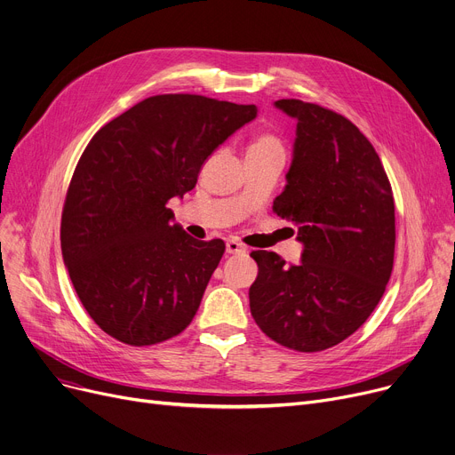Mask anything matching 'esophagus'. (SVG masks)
<instances>
[{
    "mask_svg": "<svg viewBox=\"0 0 455 455\" xmlns=\"http://www.w3.org/2000/svg\"><path fill=\"white\" fill-rule=\"evenodd\" d=\"M243 252H245V247L237 243L235 239L227 241V254H243Z\"/></svg>",
    "mask_w": 455,
    "mask_h": 455,
    "instance_id": "1",
    "label": "esophagus"
}]
</instances>
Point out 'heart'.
<instances>
[{"label": "heart", "instance_id": "1", "mask_svg": "<svg viewBox=\"0 0 455 455\" xmlns=\"http://www.w3.org/2000/svg\"><path fill=\"white\" fill-rule=\"evenodd\" d=\"M285 154V148L283 142L272 133H261L258 135L247 149V156H276L283 159Z\"/></svg>", "mask_w": 455, "mask_h": 455}]
</instances>
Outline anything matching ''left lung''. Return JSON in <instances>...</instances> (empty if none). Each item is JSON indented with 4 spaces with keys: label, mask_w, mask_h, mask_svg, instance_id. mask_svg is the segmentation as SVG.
Listing matches in <instances>:
<instances>
[{
    "label": "left lung",
    "mask_w": 455,
    "mask_h": 455,
    "mask_svg": "<svg viewBox=\"0 0 455 455\" xmlns=\"http://www.w3.org/2000/svg\"><path fill=\"white\" fill-rule=\"evenodd\" d=\"M275 106L296 118V139L272 210L296 225L304 252L296 265L251 254V313L268 339L315 353L353 335L380 301L395 254V204L375 148L351 120L296 99Z\"/></svg>",
    "instance_id": "obj_1"
}]
</instances>
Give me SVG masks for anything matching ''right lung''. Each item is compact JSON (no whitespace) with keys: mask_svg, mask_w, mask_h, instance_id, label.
<instances>
[{"mask_svg":"<svg viewBox=\"0 0 455 455\" xmlns=\"http://www.w3.org/2000/svg\"><path fill=\"white\" fill-rule=\"evenodd\" d=\"M258 115L254 104L157 95L113 118L75 168L62 212V256L73 287L109 337L142 347L185 331L225 252L172 225L220 144Z\"/></svg>","mask_w":455,"mask_h":455,"instance_id":"1","label":"right lung"}]
</instances>
